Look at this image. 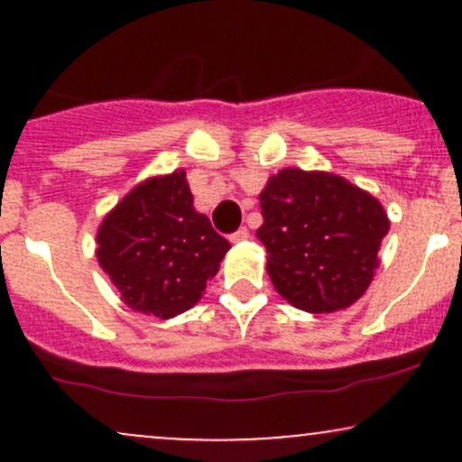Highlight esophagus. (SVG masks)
Returning <instances> with one entry per match:
<instances>
[{
  "label": "esophagus",
  "instance_id": "esophagus-1",
  "mask_svg": "<svg viewBox=\"0 0 462 462\" xmlns=\"http://www.w3.org/2000/svg\"><path fill=\"white\" fill-rule=\"evenodd\" d=\"M247 238H249V230H247V227H238V230H235V232H232V235H230V241H232V243L247 241Z\"/></svg>",
  "mask_w": 462,
  "mask_h": 462
}]
</instances>
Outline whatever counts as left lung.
Listing matches in <instances>:
<instances>
[{"mask_svg":"<svg viewBox=\"0 0 462 462\" xmlns=\"http://www.w3.org/2000/svg\"><path fill=\"white\" fill-rule=\"evenodd\" d=\"M269 278L282 298L306 312L352 306L378 267L389 232L380 201L323 171L282 169L261 193Z\"/></svg>","mask_w":462,"mask_h":462,"instance_id":"8db88e82","label":"left lung"}]
</instances>
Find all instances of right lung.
Segmentation results:
<instances>
[{
  "mask_svg": "<svg viewBox=\"0 0 462 462\" xmlns=\"http://www.w3.org/2000/svg\"><path fill=\"white\" fill-rule=\"evenodd\" d=\"M97 261L130 309L169 319L198 304L230 243L195 213L187 173L132 189L97 232Z\"/></svg>",
  "mask_w": 462,
  "mask_h": 462,
  "instance_id": "1",
  "label": "right lung"
}]
</instances>
